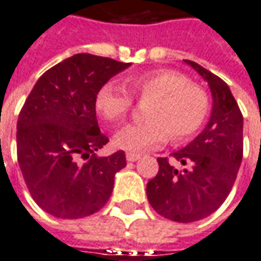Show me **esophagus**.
<instances>
[{"label":"esophagus","mask_w":261,"mask_h":261,"mask_svg":"<svg viewBox=\"0 0 261 261\" xmlns=\"http://www.w3.org/2000/svg\"><path fill=\"white\" fill-rule=\"evenodd\" d=\"M140 160V154H135V152H126V161L129 162H135V161Z\"/></svg>","instance_id":"34e87169"}]
</instances>
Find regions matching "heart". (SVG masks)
I'll use <instances>...</instances> for the list:
<instances>
[{
    "label": "heart",
    "instance_id": "heart-1",
    "mask_svg": "<svg viewBox=\"0 0 261 261\" xmlns=\"http://www.w3.org/2000/svg\"><path fill=\"white\" fill-rule=\"evenodd\" d=\"M138 99H150L143 123L128 125L114 136V146L130 152L144 151L172 142H183L201 128L207 111L209 97L202 86L173 70H154L132 75L126 81ZM132 96L114 82H107L96 93L95 109L101 118L118 123L132 110Z\"/></svg>",
    "mask_w": 261,
    "mask_h": 261
}]
</instances>
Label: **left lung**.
I'll list each match as a JSON object with an SVG mask.
<instances>
[{"label":"left lung","instance_id":"8db88e82","mask_svg":"<svg viewBox=\"0 0 261 261\" xmlns=\"http://www.w3.org/2000/svg\"><path fill=\"white\" fill-rule=\"evenodd\" d=\"M184 62L211 88V119L193 142L172 152L170 160H156L160 169L147 183V198L161 216L191 223L212 215L230 194L244 152V118L226 82L195 62Z\"/></svg>","mask_w":261,"mask_h":261}]
</instances>
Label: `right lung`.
Returning <instances> with one entry per match:
<instances>
[{
    "label": "right lung",
    "instance_id": "1",
    "mask_svg": "<svg viewBox=\"0 0 261 261\" xmlns=\"http://www.w3.org/2000/svg\"><path fill=\"white\" fill-rule=\"evenodd\" d=\"M130 63L77 54L45 71L17 119V161L31 197L59 219L100 211L126 166L125 152L97 156L109 143L96 118V93Z\"/></svg>",
    "mask_w": 261,
    "mask_h": 261
}]
</instances>
